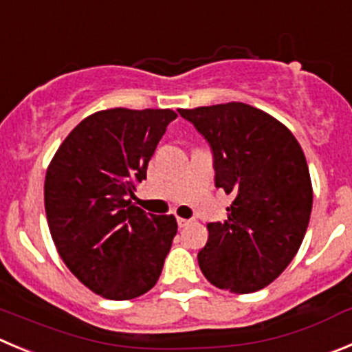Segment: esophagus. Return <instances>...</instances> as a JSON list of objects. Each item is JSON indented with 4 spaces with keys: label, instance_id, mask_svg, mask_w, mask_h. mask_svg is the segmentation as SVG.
Returning <instances> with one entry per match:
<instances>
[{
    "label": "esophagus",
    "instance_id": "34e87169",
    "mask_svg": "<svg viewBox=\"0 0 352 352\" xmlns=\"http://www.w3.org/2000/svg\"><path fill=\"white\" fill-rule=\"evenodd\" d=\"M177 224H179V228H187V226H189V224H192V221L179 217V219H177Z\"/></svg>",
    "mask_w": 352,
    "mask_h": 352
}]
</instances>
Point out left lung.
Here are the masks:
<instances>
[{
	"label": "left lung",
	"instance_id": "left-lung-1",
	"mask_svg": "<svg viewBox=\"0 0 352 352\" xmlns=\"http://www.w3.org/2000/svg\"><path fill=\"white\" fill-rule=\"evenodd\" d=\"M179 113L210 142L215 186L234 198L228 221L206 226L199 269L221 290H261L287 269L309 226L313 184L304 151L281 121L243 102Z\"/></svg>",
	"mask_w": 352,
	"mask_h": 352
}]
</instances>
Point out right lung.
<instances>
[{
  "mask_svg": "<svg viewBox=\"0 0 352 352\" xmlns=\"http://www.w3.org/2000/svg\"><path fill=\"white\" fill-rule=\"evenodd\" d=\"M172 109L97 111L65 137L45 177V212L58 255L94 294L130 300L156 285L177 221L131 203Z\"/></svg>",
  "mask_w": 352,
  "mask_h": 352,
  "instance_id": "1",
  "label": "right lung"
}]
</instances>
